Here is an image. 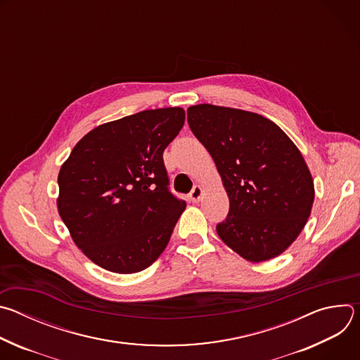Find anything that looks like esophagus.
Segmentation results:
<instances>
[{
	"label": "esophagus",
	"mask_w": 360,
	"mask_h": 360,
	"mask_svg": "<svg viewBox=\"0 0 360 360\" xmlns=\"http://www.w3.org/2000/svg\"><path fill=\"white\" fill-rule=\"evenodd\" d=\"M202 195H203V188L199 186V185H195L193 189H192V192L189 193V198H191L192 202L196 203V202H199V200L202 199Z\"/></svg>",
	"instance_id": "34e87169"
}]
</instances>
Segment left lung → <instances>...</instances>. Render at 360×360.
Returning a JSON list of instances; mask_svg holds the SVG:
<instances>
[{
  "label": "left lung",
  "mask_w": 360,
  "mask_h": 360,
  "mask_svg": "<svg viewBox=\"0 0 360 360\" xmlns=\"http://www.w3.org/2000/svg\"><path fill=\"white\" fill-rule=\"evenodd\" d=\"M186 112L229 198V214L217 225L219 238L249 262L276 258L304 228L315 199L300 150L259 114L211 104Z\"/></svg>",
  "instance_id": "1"
}]
</instances>
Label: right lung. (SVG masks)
I'll use <instances>...</instances> for the list:
<instances>
[{
	"mask_svg": "<svg viewBox=\"0 0 360 360\" xmlns=\"http://www.w3.org/2000/svg\"><path fill=\"white\" fill-rule=\"evenodd\" d=\"M184 122L185 111L174 107L102 124L63 164L58 214L98 266L141 272L167 248L186 203L168 191L162 153Z\"/></svg>",
	"mask_w": 360,
	"mask_h": 360,
	"instance_id": "obj_1",
	"label": "right lung"
}]
</instances>
